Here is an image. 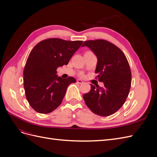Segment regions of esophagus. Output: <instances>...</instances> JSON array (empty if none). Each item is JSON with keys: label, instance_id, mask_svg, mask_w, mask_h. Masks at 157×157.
<instances>
[{"label": "esophagus", "instance_id": "esophagus-1", "mask_svg": "<svg viewBox=\"0 0 157 157\" xmlns=\"http://www.w3.org/2000/svg\"><path fill=\"white\" fill-rule=\"evenodd\" d=\"M77 82H78V84H83V83H84L83 80H80V79H78V80H77Z\"/></svg>", "mask_w": 157, "mask_h": 157}]
</instances>
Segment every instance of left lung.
<instances>
[{"mask_svg": "<svg viewBox=\"0 0 157 157\" xmlns=\"http://www.w3.org/2000/svg\"><path fill=\"white\" fill-rule=\"evenodd\" d=\"M91 50L98 59L95 73L103 87L91 85L83 99L94 113L107 117L116 113L124 103L131 87L132 75L129 63L122 51L105 40L85 41L83 46Z\"/></svg>", "mask_w": 157, "mask_h": 157, "instance_id": "1", "label": "left lung"}]
</instances>
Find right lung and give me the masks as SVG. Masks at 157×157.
<instances>
[{
	"label": "right lung",
	"instance_id": "right-lung-1",
	"mask_svg": "<svg viewBox=\"0 0 157 157\" xmlns=\"http://www.w3.org/2000/svg\"><path fill=\"white\" fill-rule=\"evenodd\" d=\"M82 42L54 38L33 48L23 70V85L27 101L35 111L48 114L60 105L69 85L76 80L61 78L56 70L68 64Z\"/></svg>",
	"mask_w": 157,
	"mask_h": 157
}]
</instances>
